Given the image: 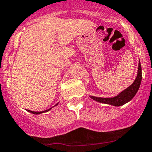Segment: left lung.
Wrapping results in <instances>:
<instances>
[{"instance_id": "obj_1", "label": "left lung", "mask_w": 152, "mask_h": 152, "mask_svg": "<svg viewBox=\"0 0 152 152\" xmlns=\"http://www.w3.org/2000/svg\"><path fill=\"white\" fill-rule=\"evenodd\" d=\"M141 81H142V66H141V63L139 61L136 78L128 88H126V90L122 91L120 94H119L117 96H114V97L103 98L96 97V96H90V97L93 100H96V101L100 102V103L110 104V105L115 106V107H119V106L124 105L125 103L130 101L136 94V93L138 92L139 87H140Z\"/></svg>"}]
</instances>
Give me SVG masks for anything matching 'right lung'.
<instances>
[{"label": "right lung", "mask_w": 152, "mask_h": 152, "mask_svg": "<svg viewBox=\"0 0 152 152\" xmlns=\"http://www.w3.org/2000/svg\"><path fill=\"white\" fill-rule=\"evenodd\" d=\"M56 105H58V103H57V104H56ZM51 109H52V108L49 109V110H45V111H42V112H34V111H31V110H28V112L31 113H33V114H40V113H45V112H47V111L50 110Z\"/></svg>", "instance_id": "1"}]
</instances>
